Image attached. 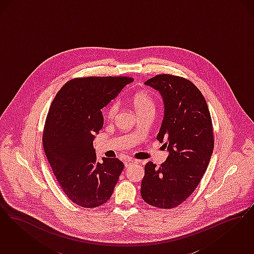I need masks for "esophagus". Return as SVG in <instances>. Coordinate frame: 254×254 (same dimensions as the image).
Segmentation results:
<instances>
[{
	"label": "esophagus",
	"mask_w": 254,
	"mask_h": 254,
	"mask_svg": "<svg viewBox=\"0 0 254 254\" xmlns=\"http://www.w3.org/2000/svg\"><path fill=\"white\" fill-rule=\"evenodd\" d=\"M135 163H137V161H136V160H133V159H127V160H125L124 165H125V168H128V167H130V166L132 165V164H135Z\"/></svg>",
	"instance_id": "34e87169"
}]
</instances>
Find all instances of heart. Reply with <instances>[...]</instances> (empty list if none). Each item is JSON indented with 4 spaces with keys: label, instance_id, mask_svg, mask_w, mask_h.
Listing matches in <instances>:
<instances>
[{
    "label": "heart",
    "instance_id": "obj_1",
    "mask_svg": "<svg viewBox=\"0 0 254 254\" xmlns=\"http://www.w3.org/2000/svg\"><path fill=\"white\" fill-rule=\"evenodd\" d=\"M133 107L138 115L146 113L155 114V102L154 98L147 93H138L132 99ZM120 110V103L114 101L107 109L106 118L108 121H113Z\"/></svg>",
    "mask_w": 254,
    "mask_h": 254
}]
</instances>
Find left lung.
<instances>
[{"mask_svg": "<svg viewBox=\"0 0 254 254\" xmlns=\"http://www.w3.org/2000/svg\"><path fill=\"white\" fill-rule=\"evenodd\" d=\"M145 84L162 96L164 119L156 138L169 155L159 167L145 165L140 192L149 205L172 209L194 191L209 165L214 146L210 111L200 90L184 77L161 74Z\"/></svg>", "mask_w": 254, "mask_h": 254, "instance_id": "1", "label": "left lung"}]
</instances>
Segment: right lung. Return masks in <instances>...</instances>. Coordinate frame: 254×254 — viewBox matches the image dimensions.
Returning <instances> with one entry per match:
<instances>
[{
	"mask_svg": "<svg viewBox=\"0 0 254 254\" xmlns=\"http://www.w3.org/2000/svg\"><path fill=\"white\" fill-rule=\"evenodd\" d=\"M129 77L74 78L57 93L44 125V153L61 189L83 208L106 203L124 164L116 157L99 162L93 146L103 126L101 109L132 82Z\"/></svg>",
	"mask_w": 254,
	"mask_h": 254,
	"instance_id": "add662e5",
	"label": "right lung"
}]
</instances>
